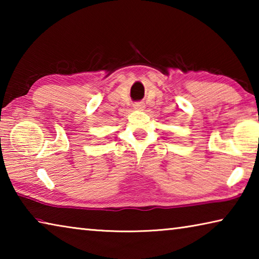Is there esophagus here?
Wrapping results in <instances>:
<instances>
[{
    "instance_id": "1",
    "label": "esophagus",
    "mask_w": 259,
    "mask_h": 259,
    "mask_svg": "<svg viewBox=\"0 0 259 259\" xmlns=\"http://www.w3.org/2000/svg\"><path fill=\"white\" fill-rule=\"evenodd\" d=\"M133 106L135 109H143L144 107H145V105H144V103H142V102H136V103H134Z\"/></svg>"
}]
</instances>
